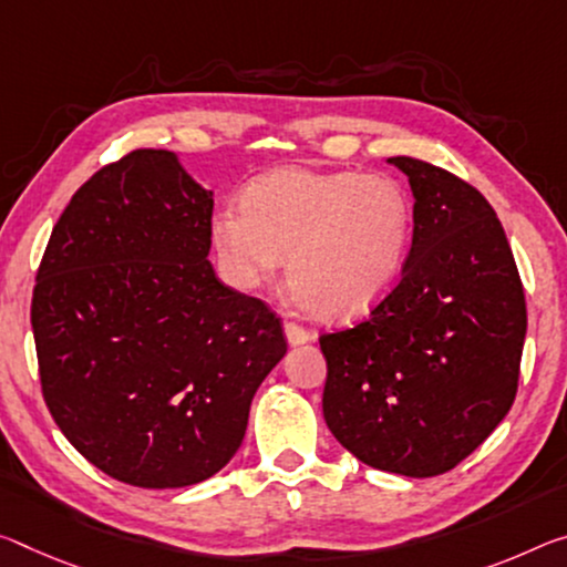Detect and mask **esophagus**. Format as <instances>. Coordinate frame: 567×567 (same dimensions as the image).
Segmentation results:
<instances>
[{"label": "esophagus", "instance_id": "obj_1", "mask_svg": "<svg viewBox=\"0 0 567 567\" xmlns=\"http://www.w3.org/2000/svg\"><path fill=\"white\" fill-rule=\"evenodd\" d=\"M285 336H287V343H290V346H302V343H308V340L312 338V332L308 328L298 326V322L287 320L285 322Z\"/></svg>", "mask_w": 567, "mask_h": 567}]
</instances>
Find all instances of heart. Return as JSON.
I'll use <instances>...</instances> for the list:
<instances>
[{"label": "heart", "mask_w": 567, "mask_h": 567, "mask_svg": "<svg viewBox=\"0 0 567 567\" xmlns=\"http://www.w3.org/2000/svg\"><path fill=\"white\" fill-rule=\"evenodd\" d=\"M239 206L212 219L227 280L255 290L285 257L295 300L322 320L363 316L406 265L413 202L385 174L282 168L251 182Z\"/></svg>", "instance_id": "b5f03b06"}]
</instances>
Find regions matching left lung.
<instances>
[{"mask_svg":"<svg viewBox=\"0 0 567 567\" xmlns=\"http://www.w3.org/2000/svg\"><path fill=\"white\" fill-rule=\"evenodd\" d=\"M413 192L393 290L353 328L322 332V416L355 460L403 477L454 470L515 401L527 308L489 202L429 161L391 158Z\"/></svg>","mask_w":567,"mask_h":567,"instance_id":"8db88e82","label":"left lung"}]
</instances>
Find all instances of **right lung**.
Instances as JSON below:
<instances>
[{
    "mask_svg": "<svg viewBox=\"0 0 567 567\" xmlns=\"http://www.w3.org/2000/svg\"><path fill=\"white\" fill-rule=\"evenodd\" d=\"M212 212L174 154L136 148L78 188L38 269L44 403L90 464L133 487L217 474L287 353L277 312L214 275Z\"/></svg>",
    "mask_w": 567,
    "mask_h": 567,
    "instance_id": "1",
    "label": "right lung"
}]
</instances>
